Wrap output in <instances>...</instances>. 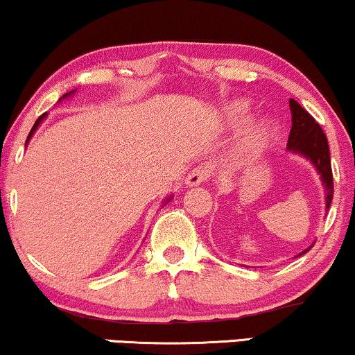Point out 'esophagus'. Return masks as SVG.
<instances>
[{"instance_id":"obj_1","label":"esophagus","mask_w":355,"mask_h":355,"mask_svg":"<svg viewBox=\"0 0 355 355\" xmlns=\"http://www.w3.org/2000/svg\"><path fill=\"white\" fill-rule=\"evenodd\" d=\"M207 177H208L207 166H198V168H193L189 173L185 183H187V187H198V185H202L205 180H207Z\"/></svg>"}]
</instances>
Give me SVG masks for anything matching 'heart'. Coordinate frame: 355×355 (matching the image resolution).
<instances>
[{
  "mask_svg": "<svg viewBox=\"0 0 355 355\" xmlns=\"http://www.w3.org/2000/svg\"><path fill=\"white\" fill-rule=\"evenodd\" d=\"M250 117V105L245 101H233L221 110V123L230 130L238 129ZM275 135V123L270 119H259L248 125L238 144V153L243 159H254L263 153Z\"/></svg>",
  "mask_w": 355,
  "mask_h": 355,
  "instance_id": "b5f03b06",
  "label": "heart"
}]
</instances>
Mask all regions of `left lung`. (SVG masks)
<instances>
[{"instance_id": "8db88e82", "label": "left lung", "mask_w": 355, "mask_h": 355, "mask_svg": "<svg viewBox=\"0 0 355 355\" xmlns=\"http://www.w3.org/2000/svg\"><path fill=\"white\" fill-rule=\"evenodd\" d=\"M289 107H291L293 115V127L291 134L288 139V150L296 155L302 157L307 162H311V165L314 166L315 172H318L321 183L326 191V213L331 207L332 202V193H334V183H332V170H331V155H329V145H327V137L324 134L321 125L314 121V117L309 112H306L294 99H289ZM314 246V243L311 246H307L304 251H301L297 256H302L311 248Z\"/></svg>"}]
</instances>
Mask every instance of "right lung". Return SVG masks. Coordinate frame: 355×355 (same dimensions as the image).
<instances>
[{"label":"right lung","mask_w":355,"mask_h":355,"mask_svg":"<svg viewBox=\"0 0 355 355\" xmlns=\"http://www.w3.org/2000/svg\"><path fill=\"white\" fill-rule=\"evenodd\" d=\"M74 92H76V89H74V91H71V92L64 94V96H62V97H61V99H59V101H62V99H67V97H71V96H72V94H74ZM46 115H48V114H42V115H41V117H40V119H37V121H36V122H34L33 129H31V132H29V135H28V139H26V145H28V142H29V140H31V137L34 135V132H36V130H37V127H40V125H41V122H42V121H44V119H46ZM172 198H173V195L166 196V198L164 200V203H162V207H164V205H166V203H168V202H172Z\"/></svg>","instance_id":"obj_1"}]
</instances>
